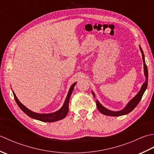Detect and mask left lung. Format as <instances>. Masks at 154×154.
<instances>
[{"mask_svg": "<svg viewBox=\"0 0 154 154\" xmlns=\"http://www.w3.org/2000/svg\"><path fill=\"white\" fill-rule=\"evenodd\" d=\"M140 51H141L142 54V59H143V69H144V74L146 76V81L144 82V83L142 85L141 89H140V91H139V93L136 94V97L130 101L129 103L128 104L127 106L125 107V109H124L123 110H120V111H118V112H114V111H111V110H108L101 105V104L99 103V101L97 100L96 104H97V107L98 110H99L101 113L104 114V115L110 116H119L124 115V114H128L129 112H131L132 110L134 109V108L137 105H138V104L140 103V100L142 99L143 94V93H144L147 87H148V68H147V65L145 63L144 55H143V51L142 50V48L140 47ZM93 95L94 96V93H93Z\"/></svg>", "mask_w": 154, "mask_h": 154, "instance_id": "obj_1", "label": "left lung"}]
</instances>
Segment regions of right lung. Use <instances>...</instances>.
<instances>
[{"label":"right lung","mask_w":154,"mask_h":154,"mask_svg":"<svg viewBox=\"0 0 154 154\" xmlns=\"http://www.w3.org/2000/svg\"><path fill=\"white\" fill-rule=\"evenodd\" d=\"M75 84H76V83H75L71 87L69 91L66 99H65V103L61 109L60 110H59L58 111H57V112L51 113V114H38V113H35L34 112H32L31 110L28 109L26 107L23 105V104L20 102L18 99H17V97H16V94L14 92H13V94H14V99L16 100V103H17V104L18 105V106L20 108L23 112H24L25 114H26L28 116L32 118V119H36L40 121H42V122H55V121L63 119L65 116H66L69 111V103L70 97L71 95L72 92H73V90L74 89Z\"/></svg>","instance_id":"add662e5"}]
</instances>
